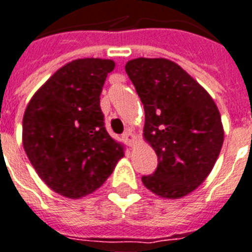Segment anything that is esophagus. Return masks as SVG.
Returning <instances> with one entry per match:
<instances>
[{
    "label": "esophagus",
    "mask_w": 252,
    "mask_h": 252,
    "mask_svg": "<svg viewBox=\"0 0 252 252\" xmlns=\"http://www.w3.org/2000/svg\"><path fill=\"white\" fill-rule=\"evenodd\" d=\"M124 139L126 142V145H128L130 147H133L137 143V137H135V134H134L131 128H128L127 131L124 134Z\"/></svg>",
    "instance_id": "obj_1"
}]
</instances>
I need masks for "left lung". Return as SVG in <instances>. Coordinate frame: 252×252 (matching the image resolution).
I'll return each instance as SVG.
<instances>
[{"instance_id":"1","label":"left lung","mask_w":252,"mask_h":252,"mask_svg":"<svg viewBox=\"0 0 252 252\" xmlns=\"http://www.w3.org/2000/svg\"><path fill=\"white\" fill-rule=\"evenodd\" d=\"M145 107L143 138L158 157L142 182L153 194L179 199L211 173L224 139L218 106L186 70L166 58H134L125 66Z\"/></svg>"}]
</instances>
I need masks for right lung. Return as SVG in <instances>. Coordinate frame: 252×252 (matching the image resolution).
<instances>
[{
    "label": "right lung",
    "instance_id": "right-lung-1",
    "mask_svg": "<svg viewBox=\"0 0 252 252\" xmlns=\"http://www.w3.org/2000/svg\"><path fill=\"white\" fill-rule=\"evenodd\" d=\"M113 60L67 62L34 93L22 119V145L49 189L70 199L92 194L125 157L106 131L99 95Z\"/></svg>",
    "mask_w": 252,
    "mask_h": 252
}]
</instances>
